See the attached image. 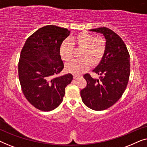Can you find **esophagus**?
I'll return each instance as SVG.
<instances>
[{"mask_svg": "<svg viewBox=\"0 0 147 147\" xmlns=\"http://www.w3.org/2000/svg\"><path fill=\"white\" fill-rule=\"evenodd\" d=\"M80 77V76H78V75H74V80H77Z\"/></svg>", "mask_w": 147, "mask_h": 147, "instance_id": "obj_1", "label": "esophagus"}]
</instances>
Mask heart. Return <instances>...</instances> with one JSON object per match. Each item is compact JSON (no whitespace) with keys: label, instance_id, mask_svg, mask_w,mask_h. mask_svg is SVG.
Returning <instances> with one entry per match:
<instances>
[{"label":"heart","instance_id":"heart-1","mask_svg":"<svg viewBox=\"0 0 147 147\" xmlns=\"http://www.w3.org/2000/svg\"><path fill=\"white\" fill-rule=\"evenodd\" d=\"M73 48L81 49L78 57L66 63L65 70L69 73L80 75L89 69L90 65L96 67L103 59L106 51V40L102 37H93L88 32L76 35L68 41H63L59 48V53L63 61H68L73 57Z\"/></svg>","mask_w":147,"mask_h":147}]
</instances>
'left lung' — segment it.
<instances>
[{"label":"left lung","mask_w":147,"mask_h":147,"mask_svg":"<svg viewBox=\"0 0 147 147\" xmlns=\"http://www.w3.org/2000/svg\"><path fill=\"white\" fill-rule=\"evenodd\" d=\"M90 31L103 34L106 51L103 59L93 70L100 76L99 80L85 74L87 86L80 94L86 106L100 111L114 105L125 91L130 72V55L122 39L111 29L100 27Z\"/></svg>","instance_id":"8db88e82"}]
</instances>
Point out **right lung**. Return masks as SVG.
<instances>
[{"mask_svg": "<svg viewBox=\"0 0 147 147\" xmlns=\"http://www.w3.org/2000/svg\"><path fill=\"white\" fill-rule=\"evenodd\" d=\"M70 31L55 25L40 28L25 41L18 70L22 92L31 105L51 111L63 101L65 88L73 80L71 74L57 76L63 69L59 48Z\"/></svg>", "mask_w": 147, "mask_h": 147, "instance_id": "right-lung-1", "label": "right lung"}]
</instances>
